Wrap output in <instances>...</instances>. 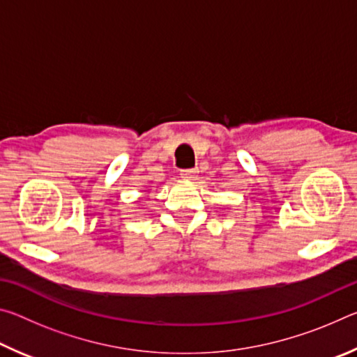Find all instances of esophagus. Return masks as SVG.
Segmentation results:
<instances>
[{
    "instance_id": "34e87169",
    "label": "esophagus",
    "mask_w": 357,
    "mask_h": 357,
    "mask_svg": "<svg viewBox=\"0 0 357 357\" xmlns=\"http://www.w3.org/2000/svg\"><path fill=\"white\" fill-rule=\"evenodd\" d=\"M181 178L185 181H192L197 178V170H181Z\"/></svg>"
}]
</instances>
